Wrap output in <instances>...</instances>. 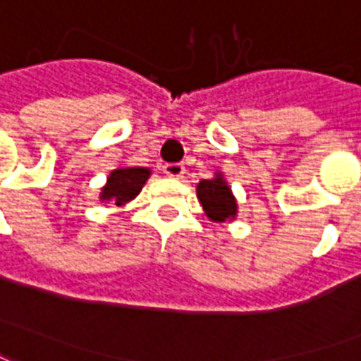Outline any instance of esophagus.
<instances>
[{
    "mask_svg": "<svg viewBox=\"0 0 361 361\" xmlns=\"http://www.w3.org/2000/svg\"><path fill=\"white\" fill-rule=\"evenodd\" d=\"M183 164H180V162H168V164L162 166V172L168 176V178H181L183 176Z\"/></svg>",
    "mask_w": 361,
    "mask_h": 361,
    "instance_id": "1",
    "label": "esophagus"
}]
</instances>
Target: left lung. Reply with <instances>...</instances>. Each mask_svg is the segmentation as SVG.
Segmentation results:
<instances>
[{
	"label": "left lung",
	"mask_w": 361,
	"mask_h": 361,
	"mask_svg": "<svg viewBox=\"0 0 361 361\" xmlns=\"http://www.w3.org/2000/svg\"><path fill=\"white\" fill-rule=\"evenodd\" d=\"M197 197L203 204L207 216L216 222H224L235 216V199L219 173L214 180H203L197 185Z\"/></svg>",
	"instance_id": "obj_1"
}]
</instances>
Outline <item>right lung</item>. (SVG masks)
<instances>
[{"instance_id":"right-lung-1","label":"right lung","mask_w":361,"mask_h":361,"mask_svg":"<svg viewBox=\"0 0 361 361\" xmlns=\"http://www.w3.org/2000/svg\"><path fill=\"white\" fill-rule=\"evenodd\" d=\"M150 170L147 168H119L114 170L108 178L106 188L102 189V201H114L118 204H126L139 195V191L145 185V181L149 180Z\"/></svg>"}]
</instances>
